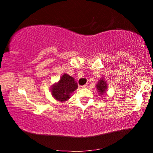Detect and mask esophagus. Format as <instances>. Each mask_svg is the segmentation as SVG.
Segmentation results:
<instances>
[{"label":"esophagus","instance_id":"obj_1","mask_svg":"<svg viewBox=\"0 0 153 153\" xmlns=\"http://www.w3.org/2000/svg\"><path fill=\"white\" fill-rule=\"evenodd\" d=\"M87 87H88V85H87V84H86V85H82V86H81L82 88H87Z\"/></svg>","mask_w":153,"mask_h":153}]
</instances>
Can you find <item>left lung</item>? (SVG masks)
Returning a JSON list of instances; mask_svg holds the SVG:
<instances>
[{"instance_id":"obj_1","label":"left lung","mask_w":153,"mask_h":153,"mask_svg":"<svg viewBox=\"0 0 153 153\" xmlns=\"http://www.w3.org/2000/svg\"><path fill=\"white\" fill-rule=\"evenodd\" d=\"M106 82V81H105L103 79H101L96 84V88H97V90L99 92V94L103 95L107 91V84Z\"/></svg>"}]
</instances>
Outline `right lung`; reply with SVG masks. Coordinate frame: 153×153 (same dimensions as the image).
I'll use <instances>...</instances> for the list:
<instances>
[{
	"mask_svg": "<svg viewBox=\"0 0 153 153\" xmlns=\"http://www.w3.org/2000/svg\"><path fill=\"white\" fill-rule=\"evenodd\" d=\"M77 88L78 84L75 81V79L65 73L60 78V80L52 85L51 92L54 99L63 102L69 99L72 93Z\"/></svg>",
	"mask_w": 153,
	"mask_h": 153,
	"instance_id": "obj_1",
	"label": "right lung"
}]
</instances>
